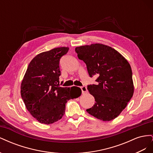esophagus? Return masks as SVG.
Masks as SVG:
<instances>
[{"label":"esophagus","instance_id":"obj_1","mask_svg":"<svg viewBox=\"0 0 153 153\" xmlns=\"http://www.w3.org/2000/svg\"><path fill=\"white\" fill-rule=\"evenodd\" d=\"M81 88V90H82V94H85L88 92L87 89V87L86 86H82L80 87Z\"/></svg>","mask_w":153,"mask_h":153}]
</instances>
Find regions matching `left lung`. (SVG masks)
<instances>
[{
	"label": "left lung",
	"instance_id": "left-lung-1",
	"mask_svg": "<svg viewBox=\"0 0 153 153\" xmlns=\"http://www.w3.org/2000/svg\"><path fill=\"white\" fill-rule=\"evenodd\" d=\"M84 61L89 76H96V84L87 85L94 96L93 106L86 111L103 121L116 118L132 98V71L127 60L117 50L103 44H92L75 48Z\"/></svg>",
	"mask_w": 153,
	"mask_h": 153
}]
</instances>
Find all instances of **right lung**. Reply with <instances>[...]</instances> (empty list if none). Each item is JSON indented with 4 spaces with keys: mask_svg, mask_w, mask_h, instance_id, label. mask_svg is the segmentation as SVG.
I'll list each match as a JSON object with an SVG mask.
<instances>
[{
    "mask_svg": "<svg viewBox=\"0 0 153 153\" xmlns=\"http://www.w3.org/2000/svg\"><path fill=\"white\" fill-rule=\"evenodd\" d=\"M68 50V47H60L37 55L22 82V98L30 114L41 123L50 124L61 119L67 101L82 94L79 87L59 85V61Z\"/></svg>",
    "mask_w": 153,
    "mask_h": 153,
    "instance_id": "right-lung-1",
    "label": "right lung"
}]
</instances>
